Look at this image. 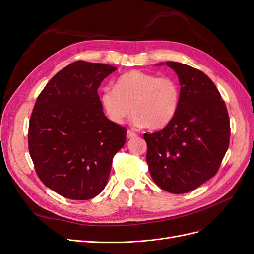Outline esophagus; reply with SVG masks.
Returning <instances> with one entry per match:
<instances>
[{
	"label": "esophagus",
	"instance_id": "obj_1",
	"mask_svg": "<svg viewBox=\"0 0 254 254\" xmlns=\"http://www.w3.org/2000/svg\"><path fill=\"white\" fill-rule=\"evenodd\" d=\"M136 136H137V134H136V133H134V132H132V131H127V137L128 139L135 138Z\"/></svg>",
	"mask_w": 254,
	"mask_h": 254
}]
</instances>
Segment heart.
<instances>
[{
	"mask_svg": "<svg viewBox=\"0 0 254 254\" xmlns=\"http://www.w3.org/2000/svg\"><path fill=\"white\" fill-rule=\"evenodd\" d=\"M100 99L113 122L123 123L133 113L135 126L161 129L177 116L181 92L175 78L131 70L118 77L115 88L104 87Z\"/></svg>",
	"mask_w": 254,
	"mask_h": 254,
	"instance_id": "b5f03b06",
	"label": "heart"
}]
</instances>
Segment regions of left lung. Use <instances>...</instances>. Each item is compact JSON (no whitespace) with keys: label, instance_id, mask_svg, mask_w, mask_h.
Masks as SVG:
<instances>
[{"label":"left lung","instance_id":"obj_1","mask_svg":"<svg viewBox=\"0 0 254 254\" xmlns=\"http://www.w3.org/2000/svg\"><path fill=\"white\" fill-rule=\"evenodd\" d=\"M166 64L179 77L180 106L167 127L143 135L147 163L162 190L185 193L218 171L229 148L230 119L218 89L205 73L177 62Z\"/></svg>","mask_w":254,"mask_h":254}]
</instances>
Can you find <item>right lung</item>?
Here are the masks:
<instances>
[{
    "label": "right lung",
    "instance_id": "add662e5",
    "mask_svg": "<svg viewBox=\"0 0 254 254\" xmlns=\"http://www.w3.org/2000/svg\"><path fill=\"white\" fill-rule=\"evenodd\" d=\"M116 67L77 61L50 79L36 101L28 150L41 182L64 198L88 200L104 190L127 129L108 120L98 88Z\"/></svg>",
    "mask_w": 254,
    "mask_h": 254
}]
</instances>
